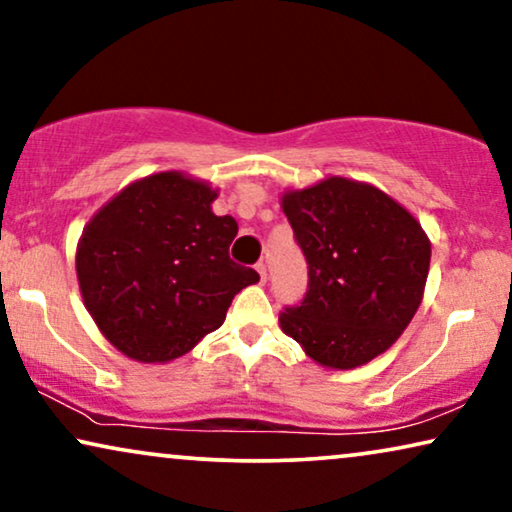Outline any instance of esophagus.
Here are the masks:
<instances>
[{"instance_id":"obj_1","label":"esophagus","mask_w":512,"mask_h":512,"mask_svg":"<svg viewBox=\"0 0 512 512\" xmlns=\"http://www.w3.org/2000/svg\"><path fill=\"white\" fill-rule=\"evenodd\" d=\"M256 272H258V275H261V282H265V279H268V268H265L263 261L256 263Z\"/></svg>"}]
</instances>
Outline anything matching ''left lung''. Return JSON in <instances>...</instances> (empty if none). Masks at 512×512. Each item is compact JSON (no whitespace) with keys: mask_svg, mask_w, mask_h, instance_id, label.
I'll list each match as a JSON object with an SVG mask.
<instances>
[{"mask_svg":"<svg viewBox=\"0 0 512 512\" xmlns=\"http://www.w3.org/2000/svg\"><path fill=\"white\" fill-rule=\"evenodd\" d=\"M284 214L307 263V291L279 314L282 331L321 366H363L415 317L431 244L380 188L331 177L286 193Z\"/></svg>","mask_w":512,"mask_h":512,"instance_id":"left-lung-1","label":"left lung"}]
</instances>
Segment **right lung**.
<instances>
[{
  "mask_svg": "<svg viewBox=\"0 0 512 512\" xmlns=\"http://www.w3.org/2000/svg\"><path fill=\"white\" fill-rule=\"evenodd\" d=\"M202 181L160 172L125 188L83 230L76 275L90 317L130 359L163 363L191 352L258 282L230 258L233 216H216Z\"/></svg>",
  "mask_w": 512,
  "mask_h": 512,
  "instance_id": "add662e5",
  "label": "right lung"
}]
</instances>
